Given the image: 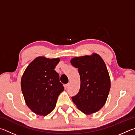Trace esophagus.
<instances>
[{
	"label": "esophagus",
	"mask_w": 135,
	"mask_h": 135,
	"mask_svg": "<svg viewBox=\"0 0 135 135\" xmlns=\"http://www.w3.org/2000/svg\"><path fill=\"white\" fill-rule=\"evenodd\" d=\"M65 86V88H66V89L68 88H69V87L70 86V84L68 83V84H66Z\"/></svg>",
	"instance_id": "esophagus-1"
}]
</instances>
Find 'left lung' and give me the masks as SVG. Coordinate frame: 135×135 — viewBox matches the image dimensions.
<instances>
[{"mask_svg":"<svg viewBox=\"0 0 135 135\" xmlns=\"http://www.w3.org/2000/svg\"><path fill=\"white\" fill-rule=\"evenodd\" d=\"M70 63L78 68L81 79L79 93L72 97L78 109L86 114L100 110L107 101L110 79L103 59L96 53L73 58Z\"/></svg>","mask_w":135,"mask_h":135,"instance_id":"1","label":"left lung"}]
</instances>
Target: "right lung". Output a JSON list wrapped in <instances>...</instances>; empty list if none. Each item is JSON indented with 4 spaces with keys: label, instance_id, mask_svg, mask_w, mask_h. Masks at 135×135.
<instances>
[{
    "label": "right lung",
    "instance_id": "right-lung-1",
    "mask_svg": "<svg viewBox=\"0 0 135 135\" xmlns=\"http://www.w3.org/2000/svg\"><path fill=\"white\" fill-rule=\"evenodd\" d=\"M60 59L38 57L30 63L21 78V89L26 104L36 114L47 115L56 107L64 90L54 70Z\"/></svg>",
    "mask_w": 135,
    "mask_h": 135
}]
</instances>
